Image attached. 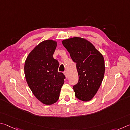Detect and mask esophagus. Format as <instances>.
Returning a JSON list of instances; mask_svg holds the SVG:
<instances>
[{
    "mask_svg": "<svg viewBox=\"0 0 130 130\" xmlns=\"http://www.w3.org/2000/svg\"><path fill=\"white\" fill-rule=\"evenodd\" d=\"M64 75H65V76H66V78H68V73H67V71H64Z\"/></svg>",
    "mask_w": 130,
    "mask_h": 130,
    "instance_id": "esophagus-1",
    "label": "esophagus"
}]
</instances>
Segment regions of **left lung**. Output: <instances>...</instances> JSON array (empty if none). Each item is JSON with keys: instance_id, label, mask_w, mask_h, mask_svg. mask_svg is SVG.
I'll use <instances>...</instances> for the list:
<instances>
[{"instance_id": "left-lung-1", "label": "left lung", "mask_w": 130, "mask_h": 130, "mask_svg": "<svg viewBox=\"0 0 130 130\" xmlns=\"http://www.w3.org/2000/svg\"><path fill=\"white\" fill-rule=\"evenodd\" d=\"M62 44L76 63L79 81L74 86L75 96L83 102L91 100L98 91L105 71L102 54L90 41L80 36L66 39Z\"/></svg>"}]
</instances>
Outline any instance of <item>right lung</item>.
<instances>
[{
    "label": "right lung",
    "instance_id": "add662e5",
    "mask_svg": "<svg viewBox=\"0 0 130 130\" xmlns=\"http://www.w3.org/2000/svg\"><path fill=\"white\" fill-rule=\"evenodd\" d=\"M57 42L43 41L29 52L24 63V75L29 88L45 105L58 101L65 76L58 71V61L53 58Z\"/></svg>",
    "mask_w": 130,
    "mask_h": 130
}]
</instances>
